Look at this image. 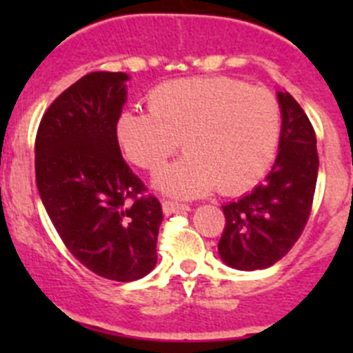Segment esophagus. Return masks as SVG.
Returning a JSON list of instances; mask_svg holds the SVG:
<instances>
[{"label":"esophagus","mask_w":353,"mask_h":353,"mask_svg":"<svg viewBox=\"0 0 353 353\" xmlns=\"http://www.w3.org/2000/svg\"><path fill=\"white\" fill-rule=\"evenodd\" d=\"M162 210H164V214L166 215H171V214H176V212L191 210V207L183 203H176V201H170V199H164V201H162Z\"/></svg>","instance_id":"34e87169"}]
</instances>
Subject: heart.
<instances>
[{"instance_id": "obj_1", "label": "heart", "mask_w": 353, "mask_h": 353, "mask_svg": "<svg viewBox=\"0 0 353 353\" xmlns=\"http://www.w3.org/2000/svg\"><path fill=\"white\" fill-rule=\"evenodd\" d=\"M281 104L272 92L233 77H187L148 95V113L125 111L117 136L127 157L146 171L179 150L180 161L159 171L161 191L179 198L239 194L269 171L281 139Z\"/></svg>"}]
</instances>
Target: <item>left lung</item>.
Returning a JSON list of instances; mask_svg holds the SVG:
<instances>
[{"mask_svg": "<svg viewBox=\"0 0 353 353\" xmlns=\"http://www.w3.org/2000/svg\"><path fill=\"white\" fill-rule=\"evenodd\" d=\"M283 127L279 154L263 183L223 205L219 254L233 269H267L286 256L310 219L318 176L316 136L304 109L279 92Z\"/></svg>", "mask_w": 353, "mask_h": 353, "instance_id": "1", "label": "left lung"}]
</instances>
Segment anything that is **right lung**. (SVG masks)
Instances as JSON below:
<instances>
[{"mask_svg": "<svg viewBox=\"0 0 353 353\" xmlns=\"http://www.w3.org/2000/svg\"><path fill=\"white\" fill-rule=\"evenodd\" d=\"M123 72H90L54 99L35 139V176L65 248L97 276L129 283L157 263L159 199L118 145Z\"/></svg>", "mask_w": 353, "mask_h": 353, "instance_id": "obj_1", "label": "right lung"}]
</instances>
